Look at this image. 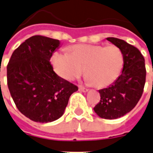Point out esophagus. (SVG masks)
I'll return each mask as SVG.
<instances>
[{
  "label": "esophagus",
  "instance_id": "obj_1",
  "mask_svg": "<svg viewBox=\"0 0 153 153\" xmlns=\"http://www.w3.org/2000/svg\"><path fill=\"white\" fill-rule=\"evenodd\" d=\"M79 91H81V92H83V93H86V92H88V88H84V87H83V86H79Z\"/></svg>",
  "mask_w": 153,
  "mask_h": 153
}]
</instances>
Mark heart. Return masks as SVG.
<instances>
[{
	"instance_id": "1",
	"label": "heart",
	"mask_w": 153,
	"mask_h": 153,
	"mask_svg": "<svg viewBox=\"0 0 153 153\" xmlns=\"http://www.w3.org/2000/svg\"><path fill=\"white\" fill-rule=\"evenodd\" d=\"M52 65L56 73L68 81L78 79L86 70L88 82L97 87L109 85L124 66V54L114 44H78L68 52L54 53Z\"/></svg>"
}]
</instances>
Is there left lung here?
Here are the masks:
<instances>
[{
  "mask_svg": "<svg viewBox=\"0 0 153 153\" xmlns=\"http://www.w3.org/2000/svg\"><path fill=\"white\" fill-rule=\"evenodd\" d=\"M106 39L121 49L124 66L121 74L111 85L99 90L101 100L93 110L101 118L114 120L129 112L141 98L146 68L144 57L138 48L119 38Z\"/></svg>",
  "mask_w": 153,
  "mask_h": 153,
  "instance_id": "left-lung-1",
  "label": "left lung"
}]
</instances>
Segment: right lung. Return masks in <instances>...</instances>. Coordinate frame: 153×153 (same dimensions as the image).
<instances>
[{
  "instance_id": "right-lung-1",
  "label": "right lung",
  "mask_w": 153,
  "mask_h": 153,
  "mask_svg": "<svg viewBox=\"0 0 153 153\" xmlns=\"http://www.w3.org/2000/svg\"><path fill=\"white\" fill-rule=\"evenodd\" d=\"M60 46L56 39L41 35L25 40L7 65V85L18 110L31 120L51 122L64 114L78 87L58 76L50 62Z\"/></svg>"
}]
</instances>
